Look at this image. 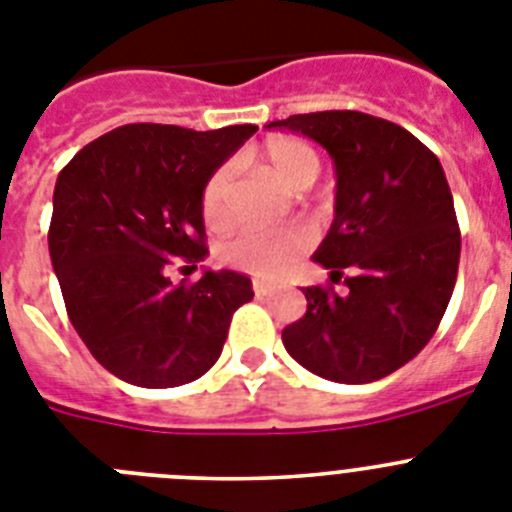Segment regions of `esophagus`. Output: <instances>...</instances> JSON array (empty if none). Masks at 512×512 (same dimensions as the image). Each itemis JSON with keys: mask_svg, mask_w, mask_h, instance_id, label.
Listing matches in <instances>:
<instances>
[{"mask_svg": "<svg viewBox=\"0 0 512 512\" xmlns=\"http://www.w3.org/2000/svg\"><path fill=\"white\" fill-rule=\"evenodd\" d=\"M253 292H256V297H266L271 295V287L266 282H261V279H253Z\"/></svg>", "mask_w": 512, "mask_h": 512, "instance_id": "obj_1", "label": "esophagus"}]
</instances>
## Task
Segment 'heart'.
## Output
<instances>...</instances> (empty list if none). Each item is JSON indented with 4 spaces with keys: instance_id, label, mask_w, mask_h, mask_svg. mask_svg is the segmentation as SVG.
I'll return each mask as SVG.
<instances>
[{
    "instance_id": "1",
    "label": "heart",
    "mask_w": 512,
    "mask_h": 512,
    "mask_svg": "<svg viewBox=\"0 0 512 512\" xmlns=\"http://www.w3.org/2000/svg\"><path fill=\"white\" fill-rule=\"evenodd\" d=\"M259 164L271 179L287 189H307L320 174L318 151L297 138H274L259 153ZM230 166H220L202 187V217L215 230L233 223L230 210ZM310 248V230L305 225H282V228L243 230L220 243L217 256L228 266L261 279H277L287 274Z\"/></svg>"
}]
</instances>
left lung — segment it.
I'll use <instances>...</instances> for the list:
<instances>
[{
    "instance_id": "obj_1",
    "label": "left lung",
    "mask_w": 512,
    "mask_h": 512,
    "mask_svg": "<svg viewBox=\"0 0 512 512\" xmlns=\"http://www.w3.org/2000/svg\"><path fill=\"white\" fill-rule=\"evenodd\" d=\"M302 133L336 164V217L312 261L343 292L305 287L307 312L284 348L330 382H377L420 354L449 307L461 233L441 161L413 133L354 110L271 122Z\"/></svg>"
}]
</instances>
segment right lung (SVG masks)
Segmentation results:
<instances>
[{"mask_svg": "<svg viewBox=\"0 0 512 512\" xmlns=\"http://www.w3.org/2000/svg\"><path fill=\"white\" fill-rule=\"evenodd\" d=\"M156 122L122 125L58 174L48 251L71 325L94 359L135 387H179L220 359L251 279L205 271L174 284L166 266L205 259L202 187L256 133Z\"/></svg>", "mask_w": 512, "mask_h": 512, "instance_id": "1", "label": "right lung"}]
</instances>
